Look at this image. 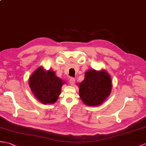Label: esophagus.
<instances>
[{
    "mask_svg": "<svg viewBox=\"0 0 146 146\" xmlns=\"http://www.w3.org/2000/svg\"><path fill=\"white\" fill-rule=\"evenodd\" d=\"M69 82H70L71 85H73L74 83H75V79H74V78H70V80H69Z\"/></svg>",
    "mask_w": 146,
    "mask_h": 146,
    "instance_id": "esophagus-1",
    "label": "esophagus"
}]
</instances>
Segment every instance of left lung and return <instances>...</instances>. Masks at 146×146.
I'll list each match as a JSON object with an SVG mask.
<instances>
[{
    "instance_id": "left-lung-1",
    "label": "left lung",
    "mask_w": 146,
    "mask_h": 146,
    "mask_svg": "<svg viewBox=\"0 0 146 146\" xmlns=\"http://www.w3.org/2000/svg\"><path fill=\"white\" fill-rule=\"evenodd\" d=\"M79 95L88 106H98L110 95L111 88L110 76L105 71L94 70L85 73L84 80L79 84Z\"/></svg>"
}]
</instances>
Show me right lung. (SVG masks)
Instances as JSON below:
<instances>
[{"mask_svg": "<svg viewBox=\"0 0 146 146\" xmlns=\"http://www.w3.org/2000/svg\"><path fill=\"white\" fill-rule=\"evenodd\" d=\"M63 81L57 78L53 71L44 72L39 68L29 79L30 87L33 94L43 104H52L58 98Z\"/></svg>", "mask_w": 146, "mask_h": 146, "instance_id": "obj_1", "label": "right lung"}]
</instances>
